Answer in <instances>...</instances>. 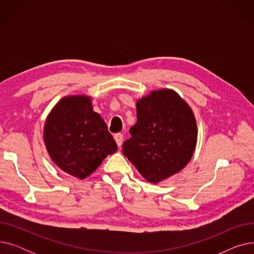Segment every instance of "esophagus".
I'll list each match as a JSON object with an SVG mask.
<instances>
[{"label": "esophagus", "instance_id": "obj_1", "mask_svg": "<svg viewBox=\"0 0 254 254\" xmlns=\"http://www.w3.org/2000/svg\"><path fill=\"white\" fill-rule=\"evenodd\" d=\"M114 139H115V142H116V144L119 146H122L123 145V141H124V135L123 134H115L114 135Z\"/></svg>", "mask_w": 254, "mask_h": 254}]
</instances>
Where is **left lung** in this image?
I'll return each instance as SVG.
<instances>
[{"label":"left lung","instance_id":"obj_1","mask_svg":"<svg viewBox=\"0 0 254 254\" xmlns=\"http://www.w3.org/2000/svg\"><path fill=\"white\" fill-rule=\"evenodd\" d=\"M137 123L123 153L150 183L177 174L195 149L197 127L189 104L168 88L152 90L138 100Z\"/></svg>","mask_w":254,"mask_h":254}]
</instances>
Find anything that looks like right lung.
<instances>
[{
	"label": "right lung",
	"instance_id": "1",
	"mask_svg": "<svg viewBox=\"0 0 254 254\" xmlns=\"http://www.w3.org/2000/svg\"><path fill=\"white\" fill-rule=\"evenodd\" d=\"M43 137L53 163L79 179L92 174L117 150L104 119L93 111L90 97L83 95L64 97L53 107Z\"/></svg>",
	"mask_w": 254,
	"mask_h": 254
}]
</instances>
